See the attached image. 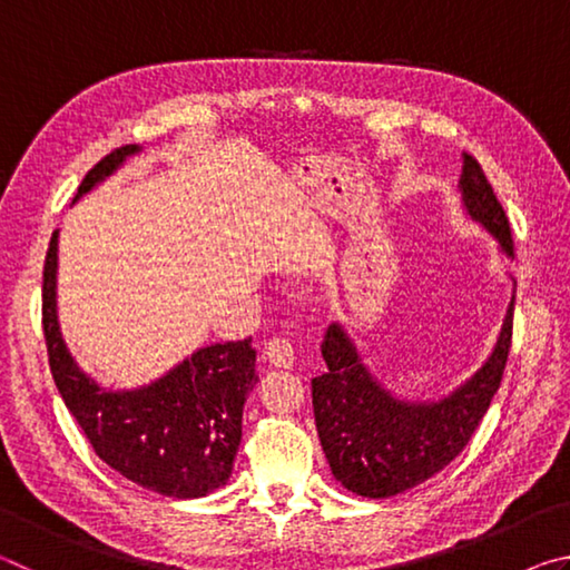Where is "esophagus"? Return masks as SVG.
Returning a JSON list of instances; mask_svg holds the SVG:
<instances>
[{
  "instance_id": "1",
  "label": "esophagus",
  "mask_w": 570,
  "mask_h": 570,
  "mask_svg": "<svg viewBox=\"0 0 570 570\" xmlns=\"http://www.w3.org/2000/svg\"><path fill=\"white\" fill-rule=\"evenodd\" d=\"M266 356L274 366H282V370H292L294 366V346L286 340H272L266 344Z\"/></svg>"
}]
</instances>
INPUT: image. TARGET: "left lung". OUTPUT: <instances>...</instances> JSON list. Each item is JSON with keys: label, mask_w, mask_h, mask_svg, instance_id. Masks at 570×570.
Listing matches in <instances>:
<instances>
[{"label": "left lung", "mask_w": 570, "mask_h": 570, "mask_svg": "<svg viewBox=\"0 0 570 570\" xmlns=\"http://www.w3.org/2000/svg\"><path fill=\"white\" fill-rule=\"evenodd\" d=\"M458 190L462 214L495 240L500 254L513 258L505 210L470 156H462ZM513 304L515 292L488 360L455 390L432 400L392 394L340 322L326 330V372L312 380V402L326 462L346 490L362 498L400 495L438 475L465 450L503 380Z\"/></svg>", "instance_id": "1"}]
</instances>
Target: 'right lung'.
<instances>
[{"label": "right lung", "mask_w": 570, "mask_h": 570, "mask_svg": "<svg viewBox=\"0 0 570 570\" xmlns=\"http://www.w3.org/2000/svg\"><path fill=\"white\" fill-rule=\"evenodd\" d=\"M140 150L125 146L105 156L85 176L72 204ZM57 268L60 230L52 234L45 258L47 354L57 390L98 458L135 485L168 498H204L224 488L240 445L244 402L258 382L250 340L200 346L140 387H102L67 350L57 312Z\"/></svg>", "instance_id": "obj_1"}]
</instances>
